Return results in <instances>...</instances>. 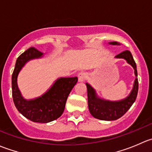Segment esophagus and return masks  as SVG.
I'll use <instances>...</instances> for the list:
<instances>
[{
  "instance_id": "34e87169",
  "label": "esophagus",
  "mask_w": 152,
  "mask_h": 152,
  "mask_svg": "<svg viewBox=\"0 0 152 152\" xmlns=\"http://www.w3.org/2000/svg\"><path fill=\"white\" fill-rule=\"evenodd\" d=\"M86 78H87V74L84 72H81L78 74V79H79V82H82L85 81Z\"/></svg>"
}]
</instances>
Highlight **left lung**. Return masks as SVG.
I'll return each instance as SVG.
<instances>
[{"mask_svg": "<svg viewBox=\"0 0 152 152\" xmlns=\"http://www.w3.org/2000/svg\"><path fill=\"white\" fill-rule=\"evenodd\" d=\"M110 44L119 45V43L116 42H110ZM115 58H121L126 59V62L134 68L136 78L133 85V89L129 96H127L125 99L118 102H110V101L99 99L96 95V90L89 84H86L87 88V101H88V108L90 113L93 117L100 120L114 121L122 117L135 102L138 92L137 66L131 52L129 50H124L115 56Z\"/></svg>", "mask_w": 152, "mask_h": 152, "instance_id": "1", "label": "left lung"}]
</instances>
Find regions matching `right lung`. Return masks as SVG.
<instances>
[{
  "label": "right lung",
  "instance_id": "add662e5",
  "mask_svg": "<svg viewBox=\"0 0 152 152\" xmlns=\"http://www.w3.org/2000/svg\"><path fill=\"white\" fill-rule=\"evenodd\" d=\"M42 55V52L34 47L20 55L12 76V88L13 102L17 110L31 121L45 124L62 115L67 97L77 82L78 78H60L40 97L31 100L24 99L18 87V73L28 61L40 58Z\"/></svg>",
  "mask_w": 152,
  "mask_h": 152
}]
</instances>
